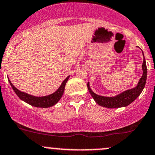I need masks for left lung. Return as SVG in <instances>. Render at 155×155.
Here are the masks:
<instances>
[{"label": "left lung", "instance_id": "8db88e82", "mask_svg": "<svg viewBox=\"0 0 155 155\" xmlns=\"http://www.w3.org/2000/svg\"><path fill=\"white\" fill-rule=\"evenodd\" d=\"M142 67H143V76L140 78L138 84H137L135 88L126 90L122 93L119 94V95H116L115 97H104L98 95L94 93L91 90L88 83L87 84V88H88L89 93L91 94V95H92L95 102L98 104H99L100 106L108 108H119L122 107L127 106V105H129L130 103L134 101L137 97L140 95L143 89H144L145 85H146V78H147V67H146L145 57H143V63Z\"/></svg>", "mask_w": 155, "mask_h": 155}]
</instances>
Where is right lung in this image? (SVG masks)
I'll return each mask as SVG.
<instances>
[{
	"label": "right lung",
	"mask_w": 155,
	"mask_h": 155,
	"mask_svg": "<svg viewBox=\"0 0 155 155\" xmlns=\"http://www.w3.org/2000/svg\"><path fill=\"white\" fill-rule=\"evenodd\" d=\"M69 78V76H68L66 79L63 81L59 89L56 91L55 92L51 95H47V96H43V97H35L33 95H28V94L25 93V92H21L18 89L15 88L13 85L12 84L11 81L9 80V82L10 84L11 87L13 89L14 92L16 93V95L19 97V98L23 100L26 103L32 105L33 107H50L54 106V104L59 101V100L61 98L62 95H63V92L65 90V86L67 81Z\"/></svg>",
	"instance_id": "obj_1"
}]
</instances>
